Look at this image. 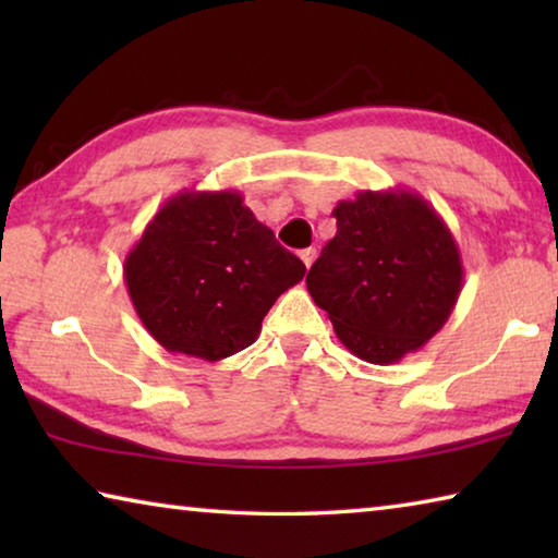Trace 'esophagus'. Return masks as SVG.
<instances>
[{"mask_svg":"<svg viewBox=\"0 0 558 558\" xmlns=\"http://www.w3.org/2000/svg\"><path fill=\"white\" fill-rule=\"evenodd\" d=\"M315 256H317V251L315 248H305V251H300V258H302V263H305V266L310 268L315 263Z\"/></svg>","mask_w":558,"mask_h":558,"instance_id":"esophagus-1","label":"esophagus"}]
</instances>
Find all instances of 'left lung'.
Returning <instances> with one entry per match:
<instances>
[{
    "mask_svg": "<svg viewBox=\"0 0 558 558\" xmlns=\"http://www.w3.org/2000/svg\"><path fill=\"white\" fill-rule=\"evenodd\" d=\"M337 233L307 290L349 352L393 364L440 332L462 290V258L438 211L409 189L339 202Z\"/></svg>",
    "mask_w": 558,
    "mask_h": 558,
    "instance_id": "left-lung-1",
    "label": "left lung"
}]
</instances>
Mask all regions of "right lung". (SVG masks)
<instances>
[{
    "mask_svg": "<svg viewBox=\"0 0 558 558\" xmlns=\"http://www.w3.org/2000/svg\"><path fill=\"white\" fill-rule=\"evenodd\" d=\"M305 270L239 192H179L132 245L122 276L167 352L219 362L256 342L272 302Z\"/></svg>",
    "mask_w": 558,
    "mask_h": 558,
    "instance_id": "obj_1",
    "label": "right lung"
}]
</instances>
